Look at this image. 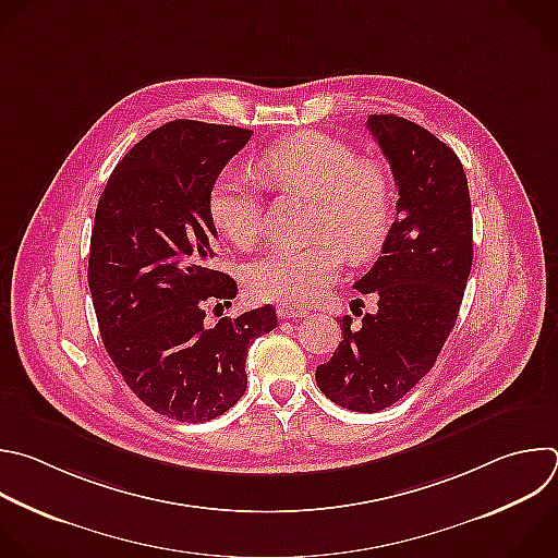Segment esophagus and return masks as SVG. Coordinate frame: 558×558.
<instances>
[{"mask_svg": "<svg viewBox=\"0 0 558 558\" xmlns=\"http://www.w3.org/2000/svg\"><path fill=\"white\" fill-rule=\"evenodd\" d=\"M276 311H278V317H280V319H298V317H304V315H306L304 308L293 306V304H287V302H280Z\"/></svg>", "mask_w": 558, "mask_h": 558, "instance_id": "obj_1", "label": "esophagus"}]
</instances>
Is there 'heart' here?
<instances>
[{
  "label": "heart",
  "instance_id": "heart-1",
  "mask_svg": "<svg viewBox=\"0 0 558 558\" xmlns=\"http://www.w3.org/2000/svg\"><path fill=\"white\" fill-rule=\"evenodd\" d=\"M267 189L315 199V243L274 247L247 269V289L258 300L308 304L337 278L343 252L367 260L381 252L395 221V183L388 166L328 133L300 131L256 159ZM215 228L236 247H252L260 232L263 193L236 172H221L208 195Z\"/></svg>",
  "mask_w": 558,
  "mask_h": 558
}]
</instances>
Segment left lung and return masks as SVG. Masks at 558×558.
Masks as SVG:
<instances>
[{"label": "left lung", "instance_id": "1", "mask_svg": "<svg viewBox=\"0 0 558 558\" xmlns=\"http://www.w3.org/2000/svg\"><path fill=\"white\" fill-rule=\"evenodd\" d=\"M367 129L397 181V221L373 269L354 282L377 298V311H359V324L337 319L343 337L315 381L332 403L373 414L429 373L456 326L473 265V219L462 161L445 142L392 113L369 116Z\"/></svg>", "mask_w": 558, "mask_h": 558}]
</instances>
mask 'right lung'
<instances>
[{
  "label": "right lung",
  "instance_id": "1",
  "mask_svg": "<svg viewBox=\"0 0 558 558\" xmlns=\"http://www.w3.org/2000/svg\"><path fill=\"white\" fill-rule=\"evenodd\" d=\"M252 131L174 120L113 168L96 208L89 291L102 343L133 395L179 423H206L245 395V359L276 328L271 304L206 324L236 282L215 269L208 195Z\"/></svg>",
  "mask_w": 558,
  "mask_h": 558
}]
</instances>
